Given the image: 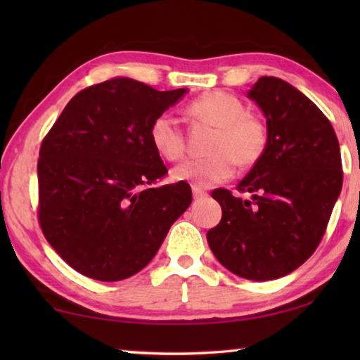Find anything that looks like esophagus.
<instances>
[{
    "mask_svg": "<svg viewBox=\"0 0 360 360\" xmlns=\"http://www.w3.org/2000/svg\"><path fill=\"white\" fill-rule=\"evenodd\" d=\"M192 193H193V198H197V200H200V198H205L206 195V191H203L202 187H198V186H192Z\"/></svg>",
    "mask_w": 360,
    "mask_h": 360,
    "instance_id": "1",
    "label": "esophagus"
}]
</instances>
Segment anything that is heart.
Instances as JSON below:
<instances>
[{"label": "heart", "instance_id": "heart-1", "mask_svg": "<svg viewBox=\"0 0 360 360\" xmlns=\"http://www.w3.org/2000/svg\"><path fill=\"white\" fill-rule=\"evenodd\" d=\"M192 117L217 129L208 158H191L173 169L179 181L211 187L230 179L235 165L249 168L257 163L268 144L266 124L259 115L248 111L238 96L227 92H211L193 100L186 108ZM149 139L154 149L168 162L184 157L186 136L173 115L162 112L149 127Z\"/></svg>", "mask_w": 360, "mask_h": 360}]
</instances>
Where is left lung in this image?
<instances>
[{
    "label": "left lung",
    "instance_id": "obj_1",
    "mask_svg": "<svg viewBox=\"0 0 360 360\" xmlns=\"http://www.w3.org/2000/svg\"><path fill=\"white\" fill-rule=\"evenodd\" d=\"M248 96L266 117L268 144L235 197L212 191L222 219L206 238L235 275L271 281L311 257L343 186L340 144L321 109L283 79L264 76Z\"/></svg>",
    "mask_w": 360,
    "mask_h": 360
}]
</instances>
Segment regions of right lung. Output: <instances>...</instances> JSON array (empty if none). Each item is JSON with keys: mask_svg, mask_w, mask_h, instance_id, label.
<instances>
[{"mask_svg": "<svg viewBox=\"0 0 360 360\" xmlns=\"http://www.w3.org/2000/svg\"><path fill=\"white\" fill-rule=\"evenodd\" d=\"M186 89L158 92L129 77L90 85L70 100L41 143L38 221L66 264L96 281H120L149 264L192 203L149 139L155 115Z\"/></svg>", "mask_w": 360, "mask_h": 360, "instance_id": "add662e5", "label": "right lung"}]
</instances>
